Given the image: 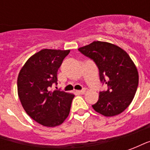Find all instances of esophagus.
<instances>
[{
	"label": "esophagus",
	"instance_id": "34e87169",
	"mask_svg": "<svg viewBox=\"0 0 150 150\" xmlns=\"http://www.w3.org/2000/svg\"><path fill=\"white\" fill-rule=\"evenodd\" d=\"M85 92H86V89H82V90H79V91H77V93L78 94H84Z\"/></svg>",
	"mask_w": 150,
	"mask_h": 150
}]
</instances>
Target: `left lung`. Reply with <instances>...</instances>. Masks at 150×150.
<instances>
[{"mask_svg":"<svg viewBox=\"0 0 150 150\" xmlns=\"http://www.w3.org/2000/svg\"><path fill=\"white\" fill-rule=\"evenodd\" d=\"M79 51L96 63L100 80L108 89L100 91L94 110L105 116H116L131 104L138 86V72L131 58L119 46L93 42Z\"/></svg>","mask_w":150,"mask_h":150,"instance_id":"obj_1","label":"left lung"}]
</instances>
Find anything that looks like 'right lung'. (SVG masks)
<instances>
[{"label": "right lung", "mask_w": 150, "mask_h": 150, "mask_svg": "<svg viewBox=\"0 0 150 150\" xmlns=\"http://www.w3.org/2000/svg\"><path fill=\"white\" fill-rule=\"evenodd\" d=\"M69 53V50L43 49L31 56L19 72L18 92L22 107L43 126L61 125L71 110L74 95L50 91L57 85V71Z\"/></svg>", "instance_id": "add662e5"}]
</instances>
